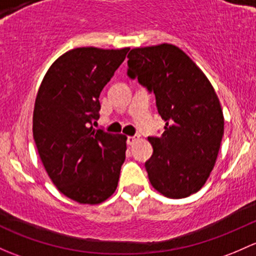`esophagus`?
<instances>
[{"mask_svg": "<svg viewBox=\"0 0 256 256\" xmlns=\"http://www.w3.org/2000/svg\"><path fill=\"white\" fill-rule=\"evenodd\" d=\"M138 140V136H128L127 138V144L128 146H133L136 142Z\"/></svg>", "mask_w": 256, "mask_h": 256, "instance_id": "obj_1", "label": "esophagus"}]
</instances>
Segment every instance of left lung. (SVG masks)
Returning <instances> with one entry per match:
<instances>
[{
	"label": "left lung",
	"mask_w": 256,
	"mask_h": 256,
	"mask_svg": "<svg viewBox=\"0 0 256 256\" xmlns=\"http://www.w3.org/2000/svg\"><path fill=\"white\" fill-rule=\"evenodd\" d=\"M127 75L154 92L165 122L160 136H149L146 162L150 184L168 198H185L206 184L224 133L220 100L200 68L171 44L132 49Z\"/></svg>",
	"instance_id": "obj_1"
}]
</instances>
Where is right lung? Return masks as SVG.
Listing matches in <instances>:
<instances>
[{"instance_id": "obj_1", "label": "right lung", "mask_w": 256, "mask_h": 256, "mask_svg": "<svg viewBox=\"0 0 256 256\" xmlns=\"http://www.w3.org/2000/svg\"><path fill=\"white\" fill-rule=\"evenodd\" d=\"M129 48H76L49 68L36 98L33 136L42 162L62 194L97 204L116 191L127 136L94 129L100 94Z\"/></svg>"}]
</instances>
